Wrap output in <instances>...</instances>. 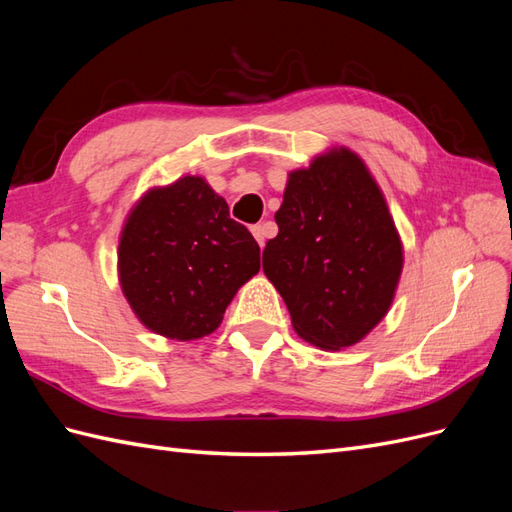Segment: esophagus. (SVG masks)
Masks as SVG:
<instances>
[{
  "label": "esophagus",
  "instance_id": "34e87169",
  "mask_svg": "<svg viewBox=\"0 0 512 512\" xmlns=\"http://www.w3.org/2000/svg\"><path fill=\"white\" fill-rule=\"evenodd\" d=\"M252 235H254V239L258 241L260 247H265V239H267V226L265 224L252 226Z\"/></svg>",
  "mask_w": 512,
  "mask_h": 512
}]
</instances>
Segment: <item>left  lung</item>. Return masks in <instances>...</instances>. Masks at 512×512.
Segmentation results:
<instances>
[{
  "label": "left lung",
  "instance_id": "left-lung-1",
  "mask_svg": "<svg viewBox=\"0 0 512 512\" xmlns=\"http://www.w3.org/2000/svg\"><path fill=\"white\" fill-rule=\"evenodd\" d=\"M262 269L305 342L339 350L389 312L404 254L389 207L363 160L348 149L288 177Z\"/></svg>",
  "mask_w": 512,
  "mask_h": 512
}]
</instances>
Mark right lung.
Wrapping results in <instances>:
<instances>
[{
    "instance_id": "right-lung-1",
    "label": "right lung",
    "mask_w": 512,
    "mask_h": 512,
    "mask_svg": "<svg viewBox=\"0 0 512 512\" xmlns=\"http://www.w3.org/2000/svg\"><path fill=\"white\" fill-rule=\"evenodd\" d=\"M258 269L252 232L200 177L151 190L121 232L123 294L145 327L181 342L218 329L235 292Z\"/></svg>"
}]
</instances>
